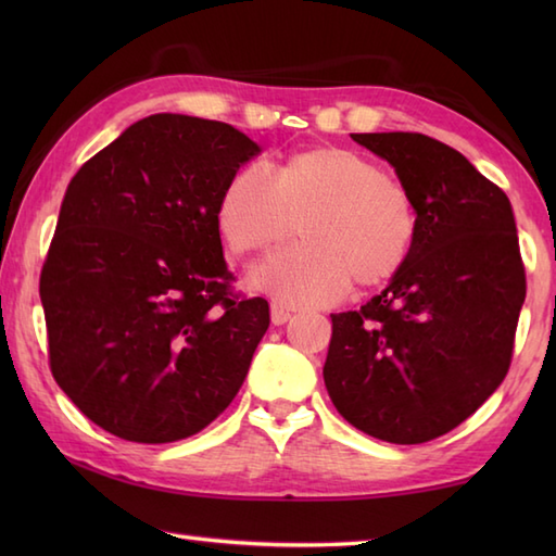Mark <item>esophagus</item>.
<instances>
[{
  "mask_svg": "<svg viewBox=\"0 0 556 556\" xmlns=\"http://www.w3.org/2000/svg\"><path fill=\"white\" fill-rule=\"evenodd\" d=\"M291 320V311L285 308L281 303H271V323L275 325H285Z\"/></svg>",
  "mask_w": 556,
  "mask_h": 556,
  "instance_id": "34e87169",
  "label": "esophagus"
}]
</instances>
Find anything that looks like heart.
Masks as SVG:
<instances>
[{"label":"heart","mask_w":556,"mask_h":556,"mask_svg":"<svg viewBox=\"0 0 556 556\" xmlns=\"http://www.w3.org/2000/svg\"><path fill=\"white\" fill-rule=\"evenodd\" d=\"M303 243L253 271V285L287 305H323L394 279L418 236L408 188L344 148L293 152L265 172L231 174L217 203V229L236 255H257L296 231Z\"/></svg>","instance_id":"obj_1"}]
</instances>
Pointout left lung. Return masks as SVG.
<instances>
[{
    "label": "left lung",
    "instance_id": "obj_1",
    "mask_svg": "<svg viewBox=\"0 0 556 556\" xmlns=\"http://www.w3.org/2000/svg\"><path fill=\"white\" fill-rule=\"evenodd\" d=\"M396 169L418 212L408 263L361 311L332 315L325 387L353 428L392 444L454 430L509 372L526 267L511 203L422 134H351Z\"/></svg>",
    "mask_w": 556,
    "mask_h": 556
}]
</instances>
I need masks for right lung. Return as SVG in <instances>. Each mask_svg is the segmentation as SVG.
<instances>
[{
  "label": "right lung",
  "mask_w": 556,
  "mask_h": 556,
  "mask_svg": "<svg viewBox=\"0 0 556 556\" xmlns=\"http://www.w3.org/2000/svg\"><path fill=\"white\" fill-rule=\"evenodd\" d=\"M260 148L224 122L152 114L71 179L40 275L50 370L122 440H186L227 408L269 327L233 289L222 188Z\"/></svg>",
  "instance_id": "add662e5"
}]
</instances>
